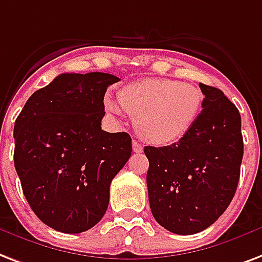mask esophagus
I'll list each match as a JSON object with an SVG mask.
<instances>
[{
	"label": "esophagus",
	"mask_w": 262,
	"mask_h": 262,
	"mask_svg": "<svg viewBox=\"0 0 262 262\" xmlns=\"http://www.w3.org/2000/svg\"><path fill=\"white\" fill-rule=\"evenodd\" d=\"M133 151H135L136 154H140V152H143V145L140 144L139 141H136V140H133Z\"/></svg>",
	"instance_id": "1"
}]
</instances>
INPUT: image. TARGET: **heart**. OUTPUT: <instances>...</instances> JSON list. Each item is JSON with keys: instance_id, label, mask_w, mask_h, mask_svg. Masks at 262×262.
<instances>
[{"instance_id": "obj_1", "label": "heart", "mask_w": 262, "mask_h": 262, "mask_svg": "<svg viewBox=\"0 0 262 262\" xmlns=\"http://www.w3.org/2000/svg\"><path fill=\"white\" fill-rule=\"evenodd\" d=\"M203 93L193 85L169 78H147L132 82L119 101L105 99V108L119 115L123 108L136 119L140 135L152 144H169L195 125L202 111Z\"/></svg>"}]
</instances>
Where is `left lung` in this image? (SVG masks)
Segmentation results:
<instances>
[{"mask_svg":"<svg viewBox=\"0 0 262 262\" xmlns=\"http://www.w3.org/2000/svg\"><path fill=\"white\" fill-rule=\"evenodd\" d=\"M199 86L202 111L188 133L171 145L144 148L154 219L177 235L210 227L229 206L241 176V114L220 89Z\"/></svg>","mask_w":262,"mask_h":262,"instance_id":"1","label":"left lung"}]
</instances>
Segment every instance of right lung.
I'll return each mask as SVG.
<instances>
[{
	"mask_svg": "<svg viewBox=\"0 0 262 262\" xmlns=\"http://www.w3.org/2000/svg\"><path fill=\"white\" fill-rule=\"evenodd\" d=\"M105 73L60 74L16 118L15 169L30 207L48 227L85 232L105 214L110 184L132 155L125 132L101 130Z\"/></svg>",
	"mask_w": 262,
	"mask_h": 262,
	"instance_id": "1",
	"label": "right lung"
}]
</instances>
